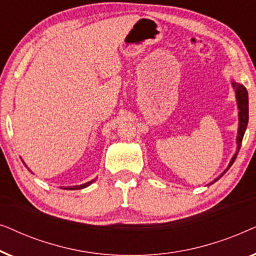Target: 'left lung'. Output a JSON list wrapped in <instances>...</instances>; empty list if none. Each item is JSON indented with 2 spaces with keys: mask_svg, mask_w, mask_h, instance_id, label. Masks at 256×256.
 Instances as JSON below:
<instances>
[{
  "mask_svg": "<svg viewBox=\"0 0 256 256\" xmlns=\"http://www.w3.org/2000/svg\"><path fill=\"white\" fill-rule=\"evenodd\" d=\"M233 84V87L234 90H236V101H238V107H239V132H238V138H236V143H238V150L236 152V155L232 157V160H230V166H227V169L224 171V172L220 174V176L216 178L214 182H216L219 180L220 177L222 176L226 172L227 170L230 169V166H232V164L234 163V160H236V156H238V152H239L240 150V146H241V143H242V138H244V132H246V128H247V124H248V92L246 90V87L240 85V84H236V82H232ZM214 182H212L211 184L214 183Z\"/></svg>",
  "mask_w": 256,
  "mask_h": 256,
  "instance_id": "8db88e82",
  "label": "left lung"
}]
</instances>
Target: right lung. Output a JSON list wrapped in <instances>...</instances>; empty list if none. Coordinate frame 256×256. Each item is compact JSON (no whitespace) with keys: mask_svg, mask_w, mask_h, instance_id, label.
Segmentation results:
<instances>
[{"mask_svg":"<svg viewBox=\"0 0 256 256\" xmlns=\"http://www.w3.org/2000/svg\"><path fill=\"white\" fill-rule=\"evenodd\" d=\"M93 182H94V180L88 182V183L82 184V185H76V186H65V188H64V190H80V188H84L88 186V185L92 184Z\"/></svg>","mask_w":256,"mask_h":256,"instance_id":"obj_1","label":"right lung"}]
</instances>
